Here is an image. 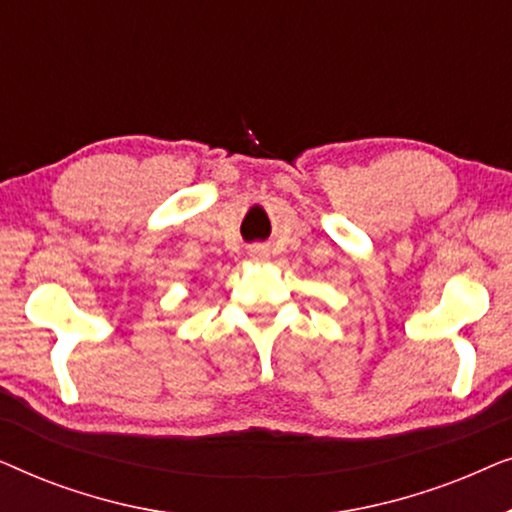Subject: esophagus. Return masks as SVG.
<instances>
[{"label":"esophagus","instance_id":"esophagus-1","mask_svg":"<svg viewBox=\"0 0 512 512\" xmlns=\"http://www.w3.org/2000/svg\"><path fill=\"white\" fill-rule=\"evenodd\" d=\"M249 256L256 258V261H263V258H268V249L263 244H256V247L249 249Z\"/></svg>","mask_w":512,"mask_h":512}]
</instances>
